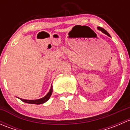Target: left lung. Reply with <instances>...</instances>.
<instances>
[{
    "label": "left lung",
    "mask_w": 130,
    "mask_h": 130,
    "mask_svg": "<svg viewBox=\"0 0 130 130\" xmlns=\"http://www.w3.org/2000/svg\"><path fill=\"white\" fill-rule=\"evenodd\" d=\"M98 29L99 30H100V31H101L102 32H103V33H104V34H106V35H107V36H110V35H109V34L108 33V32H107V31H106L105 29H103V28H102V27H98Z\"/></svg>",
    "instance_id": "8db88e82"
}]
</instances>
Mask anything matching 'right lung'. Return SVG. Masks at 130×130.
<instances>
[{"instance_id":"obj_1","label":"right lung","mask_w":130,"mask_h":130,"mask_svg":"<svg viewBox=\"0 0 130 130\" xmlns=\"http://www.w3.org/2000/svg\"><path fill=\"white\" fill-rule=\"evenodd\" d=\"M53 86H51V88L50 89L49 92L44 97V98H41V99H36V100H26V99H19L22 101L24 102V103H28V104H43V103H46L47 101H48V99H50V96L52 95V92H53Z\"/></svg>"}]
</instances>
